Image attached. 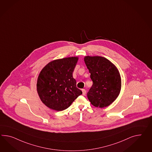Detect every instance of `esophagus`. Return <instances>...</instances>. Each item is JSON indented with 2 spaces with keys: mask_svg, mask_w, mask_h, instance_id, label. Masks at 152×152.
<instances>
[{
  "mask_svg": "<svg viewBox=\"0 0 152 152\" xmlns=\"http://www.w3.org/2000/svg\"><path fill=\"white\" fill-rule=\"evenodd\" d=\"M82 92H83V95H86V90L85 89H82Z\"/></svg>",
  "mask_w": 152,
  "mask_h": 152,
  "instance_id": "34e87169",
  "label": "esophagus"
}]
</instances>
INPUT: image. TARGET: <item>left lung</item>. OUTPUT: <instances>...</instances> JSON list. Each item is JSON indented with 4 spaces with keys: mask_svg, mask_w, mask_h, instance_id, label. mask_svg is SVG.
I'll list each match as a JSON object with an SVG mask.
<instances>
[{
    "mask_svg": "<svg viewBox=\"0 0 152 152\" xmlns=\"http://www.w3.org/2000/svg\"><path fill=\"white\" fill-rule=\"evenodd\" d=\"M84 62L90 73L93 86L87 96L96 107H107L120 93L121 79L116 66L107 59L100 56H86Z\"/></svg>",
    "mask_w": 152,
    "mask_h": 152,
    "instance_id": "obj_1",
    "label": "left lung"
}]
</instances>
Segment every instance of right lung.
I'll return each mask as SVG.
<instances>
[{
  "label": "right lung",
  "instance_id": "right-lung-1",
  "mask_svg": "<svg viewBox=\"0 0 152 152\" xmlns=\"http://www.w3.org/2000/svg\"><path fill=\"white\" fill-rule=\"evenodd\" d=\"M78 60L77 57L54 60L41 71L37 91L41 100L50 109L63 111L82 94L73 77Z\"/></svg>",
  "mask_w": 152,
  "mask_h": 152
}]
</instances>
